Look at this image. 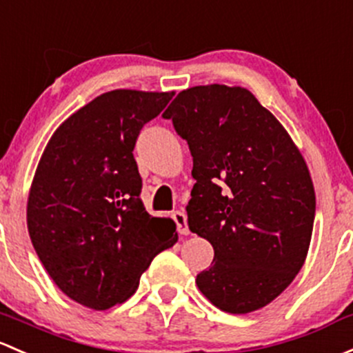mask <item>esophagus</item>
Returning <instances> with one entry per match:
<instances>
[{
    "label": "esophagus",
    "instance_id": "esophagus-1",
    "mask_svg": "<svg viewBox=\"0 0 353 353\" xmlns=\"http://www.w3.org/2000/svg\"><path fill=\"white\" fill-rule=\"evenodd\" d=\"M172 220L176 221V226H177V232L181 233V235H188L189 233V226H188V218L186 214H184L183 210H177L172 213Z\"/></svg>",
    "mask_w": 353,
    "mask_h": 353
}]
</instances>
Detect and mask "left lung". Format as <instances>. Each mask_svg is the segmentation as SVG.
<instances>
[{"label":"left lung","instance_id":"left-lung-1","mask_svg":"<svg viewBox=\"0 0 353 353\" xmlns=\"http://www.w3.org/2000/svg\"><path fill=\"white\" fill-rule=\"evenodd\" d=\"M162 117L192 155L189 230L213 245L199 291L221 311L252 313L301 270L313 233V181L301 152L248 89L181 91Z\"/></svg>","mask_w":353,"mask_h":353}]
</instances>
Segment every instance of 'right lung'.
<instances>
[{"mask_svg": "<svg viewBox=\"0 0 353 353\" xmlns=\"http://www.w3.org/2000/svg\"><path fill=\"white\" fill-rule=\"evenodd\" d=\"M172 92L114 89L70 114L50 137L30 188L33 248L72 301L125 303L152 259L177 242L170 218L150 216L133 147Z\"/></svg>", "mask_w": 353, "mask_h": 353, "instance_id": "add662e5", "label": "right lung"}]
</instances>
